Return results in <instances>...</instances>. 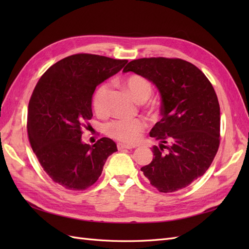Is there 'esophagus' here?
<instances>
[{
    "label": "esophagus",
    "instance_id": "34e87169",
    "mask_svg": "<svg viewBox=\"0 0 249 249\" xmlns=\"http://www.w3.org/2000/svg\"><path fill=\"white\" fill-rule=\"evenodd\" d=\"M134 145H130V144H124V143H118L117 144V148L119 150H123V149H131L134 148Z\"/></svg>",
    "mask_w": 249,
    "mask_h": 249
}]
</instances>
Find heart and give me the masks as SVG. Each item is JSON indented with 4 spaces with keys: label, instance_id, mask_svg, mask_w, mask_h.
I'll use <instances>...</instances> for the list:
<instances>
[{
    "label": "heart",
    "instance_id": "b5f03b06",
    "mask_svg": "<svg viewBox=\"0 0 249 249\" xmlns=\"http://www.w3.org/2000/svg\"><path fill=\"white\" fill-rule=\"evenodd\" d=\"M123 84L135 99L140 102L146 101L153 91L150 82L140 74H131L123 81ZM108 95L109 86L107 84H103L96 89L92 100V106L96 114H107ZM145 126V120L142 118H118L107 124L106 131L112 138L131 143L138 140Z\"/></svg>",
    "mask_w": 249,
    "mask_h": 249
}]
</instances>
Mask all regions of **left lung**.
<instances>
[{"instance_id": "8db88e82", "label": "left lung", "mask_w": 249, "mask_h": 249, "mask_svg": "<svg viewBox=\"0 0 249 249\" xmlns=\"http://www.w3.org/2000/svg\"><path fill=\"white\" fill-rule=\"evenodd\" d=\"M123 71L146 78L161 95L162 119L149 133L160 144L153 146L143 175L164 193L189 186L205 175L219 147L220 107L212 84L196 66L178 58L133 60Z\"/></svg>"}]
</instances>
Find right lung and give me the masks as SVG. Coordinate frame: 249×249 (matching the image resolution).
I'll return each instance as SVG.
<instances>
[{"instance_id": "add662e5", "label": "right lung", "mask_w": 249, "mask_h": 249, "mask_svg": "<svg viewBox=\"0 0 249 249\" xmlns=\"http://www.w3.org/2000/svg\"><path fill=\"white\" fill-rule=\"evenodd\" d=\"M127 60L76 54L42 74L28 107L29 140L43 170L69 190H85L102 175L116 143L104 137L91 146L82 141V127L92 117L96 86L114 76Z\"/></svg>"}]
</instances>
